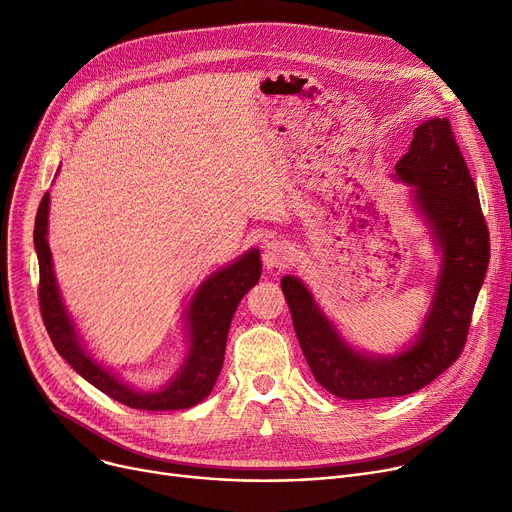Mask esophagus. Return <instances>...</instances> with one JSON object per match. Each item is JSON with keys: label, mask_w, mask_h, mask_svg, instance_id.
Instances as JSON below:
<instances>
[{"label": "esophagus", "mask_w": 512, "mask_h": 512, "mask_svg": "<svg viewBox=\"0 0 512 512\" xmlns=\"http://www.w3.org/2000/svg\"><path fill=\"white\" fill-rule=\"evenodd\" d=\"M292 253H290V247L286 240H270L263 249V263L267 270H278V267H284L288 261H290Z\"/></svg>", "instance_id": "obj_1"}]
</instances>
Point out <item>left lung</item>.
Returning <instances> with one entry per match:
<instances>
[{
    "instance_id": "8db88e82",
    "label": "left lung",
    "mask_w": 512,
    "mask_h": 512,
    "mask_svg": "<svg viewBox=\"0 0 512 512\" xmlns=\"http://www.w3.org/2000/svg\"><path fill=\"white\" fill-rule=\"evenodd\" d=\"M394 170L396 180L413 188V201L442 253L432 305L411 346L388 357L359 353L319 309L303 280L284 276L280 282L313 378L346 400L417 392L459 359L490 261V232L477 186L448 118L417 126Z\"/></svg>"
}]
</instances>
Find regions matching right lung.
Segmentation results:
<instances>
[{"mask_svg": "<svg viewBox=\"0 0 512 512\" xmlns=\"http://www.w3.org/2000/svg\"><path fill=\"white\" fill-rule=\"evenodd\" d=\"M47 215L49 193L43 195L35 220V249L39 259V307L47 334L76 373L97 390L122 402L130 409L141 411H176L201 402L218 382L224 365L226 338L230 321L240 299L259 282L261 259L259 251L251 249L234 263L211 274L195 292L186 307L188 353L174 378L159 390L141 392L120 382L103 365H99L80 344L74 321L62 303V294L53 274L51 251L47 245Z\"/></svg>", "mask_w": 512, "mask_h": 512, "instance_id": "1", "label": "right lung"}]
</instances>
